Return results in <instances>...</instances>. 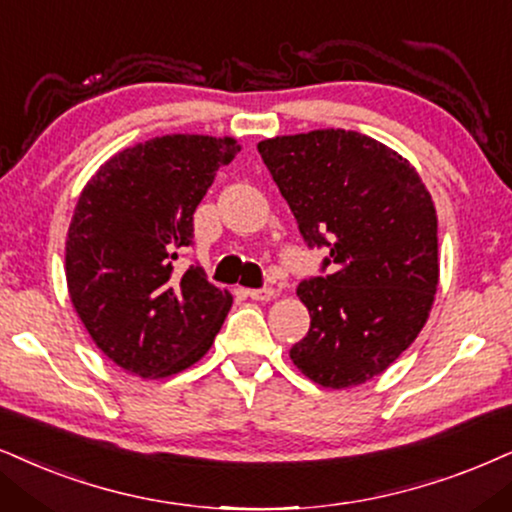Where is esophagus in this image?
Masks as SVG:
<instances>
[{
    "instance_id": "1",
    "label": "esophagus",
    "mask_w": 512,
    "mask_h": 512,
    "mask_svg": "<svg viewBox=\"0 0 512 512\" xmlns=\"http://www.w3.org/2000/svg\"><path fill=\"white\" fill-rule=\"evenodd\" d=\"M245 295L250 297V300H257V302H267L271 297L276 295L274 288H255V290H245Z\"/></svg>"
}]
</instances>
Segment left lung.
Instances as JSON below:
<instances>
[{
    "mask_svg": "<svg viewBox=\"0 0 512 512\" xmlns=\"http://www.w3.org/2000/svg\"><path fill=\"white\" fill-rule=\"evenodd\" d=\"M264 165L326 276L297 295L309 333L290 359L316 385L345 390L399 359L428 321L439 283L437 212L416 167L347 129L264 139Z\"/></svg>",
    "mask_w": 512,
    "mask_h": 512,
    "instance_id": "left-lung-1",
    "label": "left lung"
}]
</instances>
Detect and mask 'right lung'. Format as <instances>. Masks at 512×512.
I'll use <instances>...</instances> for the list:
<instances>
[{"mask_svg": "<svg viewBox=\"0 0 512 512\" xmlns=\"http://www.w3.org/2000/svg\"><path fill=\"white\" fill-rule=\"evenodd\" d=\"M236 139L165 134L106 160L77 198L66 238L73 307L96 347L139 378H167L196 364L229 314L219 290L174 260L193 245V212Z\"/></svg>", "mask_w": 512, "mask_h": 512, "instance_id": "obj_1", "label": "right lung"}]
</instances>
